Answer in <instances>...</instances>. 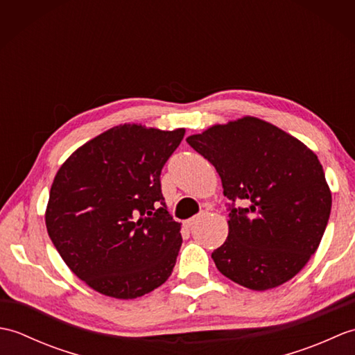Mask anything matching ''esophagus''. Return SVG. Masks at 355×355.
<instances>
[{
  "mask_svg": "<svg viewBox=\"0 0 355 355\" xmlns=\"http://www.w3.org/2000/svg\"><path fill=\"white\" fill-rule=\"evenodd\" d=\"M195 223H197V218L193 216V218H189V220H186V221H184V225H186L187 229H189V227H192V225H193Z\"/></svg>",
  "mask_w": 355,
  "mask_h": 355,
  "instance_id": "34e87169",
  "label": "esophagus"
}]
</instances>
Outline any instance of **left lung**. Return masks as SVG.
I'll return each instance as SVG.
<instances>
[{"mask_svg":"<svg viewBox=\"0 0 355 355\" xmlns=\"http://www.w3.org/2000/svg\"><path fill=\"white\" fill-rule=\"evenodd\" d=\"M186 141L215 166L232 207L229 235L214 250L216 268L248 290L276 288L315 253L331 212V189L318 155L266 120L244 116L209 126Z\"/></svg>","mask_w":355,"mask_h":355,"instance_id":"obj_1","label":"left lung"}]
</instances>
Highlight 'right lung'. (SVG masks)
Listing matches in <instances>:
<instances>
[{
  "label": "right lung",
  "mask_w": 355,
  "mask_h": 355,
  "mask_svg": "<svg viewBox=\"0 0 355 355\" xmlns=\"http://www.w3.org/2000/svg\"><path fill=\"white\" fill-rule=\"evenodd\" d=\"M184 132L112 126L56 172L45 225L67 267L89 288L128 300L168 281L183 239L182 224L164 207L160 173Z\"/></svg>",
  "instance_id": "right-lung-1"
}]
</instances>
